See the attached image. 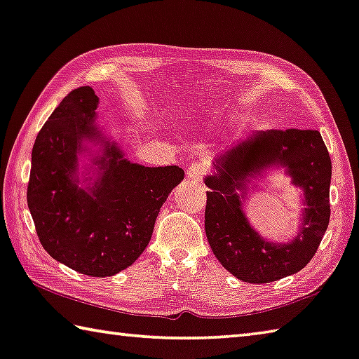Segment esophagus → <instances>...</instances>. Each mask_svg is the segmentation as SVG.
Returning <instances> with one entry per match:
<instances>
[{
  "label": "esophagus",
  "instance_id": "esophagus-1",
  "mask_svg": "<svg viewBox=\"0 0 359 359\" xmlns=\"http://www.w3.org/2000/svg\"><path fill=\"white\" fill-rule=\"evenodd\" d=\"M202 175H204V166L201 163H191L190 166L187 169V179L190 180H201Z\"/></svg>",
  "mask_w": 359,
  "mask_h": 359
}]
</instances>
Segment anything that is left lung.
<instances>
[{
	"mask_svg": "<svg viewBox=\"0 0 359 359\" xmlns=\"http://www.w3.org/2000/svg\"><path fill=\"white\" fill-rule=\"evenodd\" d=\"M283 168L304 191L297 236L271 243L253 229L243 205L247 190ZM205 233L215 257L243 283L265 284L299 271L314 257L330 223L331 158L317 130H266L232 141L205 175Z\"/></svg>",
	"mask_w": 359,
	"mask_h": 359,
	"instance_id": "8db88e82",
	"label": "left lung"
}]
</instances>
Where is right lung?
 Segmentation results:
<instances>
[{
    "label": "right lung",
    "mask_w": 359,
    "mask_h": 359,
    "mask_svg": "<svg viewBox=\"0 0 359 359\" xmlns=\"http://www.w3.org/2000/svg\"><path fill=\"white\" fill-rule=\"evenodd\" d=\"M97 108L94 89L81 86L51 113L32 147L28 207L51 257L83 275L105 278L146 250L163 202L185 172L130 161L103 133ZM83 154L91 157L86 165H79Z\"/></svg>",
    "instance_id": "add662e5"
}]
</instances>
